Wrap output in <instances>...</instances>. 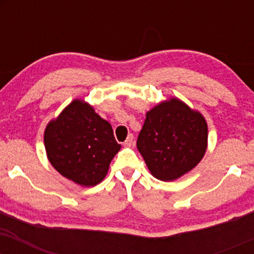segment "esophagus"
Instances as JSON below:
<instances>
[{
	"label": "esophagus",
	"mask_w": 254,
	"mask_h": 254,
	"mask_svg": "<svg viewBox=\"0 0 254 254\" xmlns=\"http://www.w3.org/2000/svg\"><path fill=\"white\" fill-rule=\"evenodd\" d=\"M124 145H125V147H127V148L132 147V145H133V135H129V136H127V141L124 142Z\"/></svg>",
	"instance_id": "1"
}]
</instances>
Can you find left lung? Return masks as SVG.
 Here are the masks:
<instances>
[{
    "instance_id": "8db88e82",
    "label": "left lung",
    "mask_w": 254,
    "mask_h": 254,
    "mask_svg": "<svg viewBox=\"0 0 254 254\" xmlns=\"http://www.w3.org/2000/svg\"><path fill=\"white\" fill-rule=\"evenodd\" d=\"M208 147V124L200 112L178 98L157 104L145 115L137 149L156 179L173 182L193 170Z\"/></svg>"
}]
</instances>
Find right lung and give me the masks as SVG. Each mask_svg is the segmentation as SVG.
Returning a JSON list of instances; mask_svg holds the SVG:
<instances>
[{
	"mask_svg": "<svg viewBox=\"0 0 254 254\" xmlns=\"http://www.w3.org/2000/svg\"><path fill=\"white\" fill-rule=\"evenodd\" d=\"M44 144L58 173L81 186H95L106 177L121 149L111 124L86 101L75 99L46 125Z\"/></svg>",
	"mask_w": 254,
	"mask_h": 254,
	"instance_id": "1",
	"label": "right lung"
}]
</instances>
